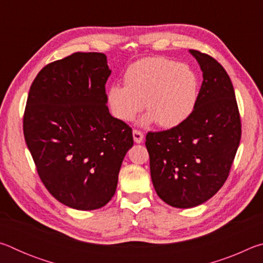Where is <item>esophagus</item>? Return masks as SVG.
I'll list each match as a JSON object with an SVG mask.
<instances>
[{
    "label": "esophagus",
    "instance_id": "obj_1",
    "mask_svg": "<svg viewBox=\"0 0 263 263\" xmlns=\"http://www.w3.org/2000/svg\"><path fill=\"white\" fill-rule=\"evenodd\" d=\"M132 135H133V140H135V142H137V144H140V142H142V140H144V135H142L140 131L133 130Z\"/></svg>",
    "mask_w": 263,
    "mask_h": 263
}]
</instances>
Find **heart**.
Segmentation results:
<instances>
[{
  "label": "heart",
  "mask_w": 263,
  "mask_h": 263,
  "mask_svg": "<svg viewBox=\"0 0 263 263\" xmlns=\"http://www.w3.org/2000/svg\"><path fill=\"white\" fill-rule=\"evenodd\" d=\"M125 86L114 84L108 101L114 115L131 122L144 108L142 125L157 122L172 128L185 122L198 100V79L189 66L167 58H144L136 61L124 75Z\"/></svg>",
  "instance_id": "obj_1"
}]
</instances>
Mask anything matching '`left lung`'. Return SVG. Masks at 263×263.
<instances>
[{
	"mask_svg": "<svg viewBox=\"0 0 263 263\" xmlns=\"http://www.w3.org/2000/svg\"><path fill=\"white\" fill-rule=\"evenodd\" d=\"M203 73L193 114L167 131L149 132L151 177L168 205L189 209L210 199L226 181L239 147L241 124L234 89L222 66L189 50Z\"/></svg>",
	"mask_w": 263,
	"mask_h": 263,
	"instance_id": "8db88e82",
	"label": "left lung"
}]
</instances>
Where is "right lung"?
Returning a JSON list of instances; mask_svg holds the SVG:
<instances>
[{"label":"right lung","instance_id":"right-lung-1","mask_svg":"<svg viewBox=\"0 0 263 263\" xmlns=\"http://www.w3.org/2000/svg\"><path fill=\"white\" fill-rule=\"evenodd\" d=\"M110 74L103 53H74L38 73L26 102L24 138L39 177L77 210H96L114 197L133 146L131 127L106 106Z\"/></svg>","mask_w":263,"mask_h":263}]
</instances>
